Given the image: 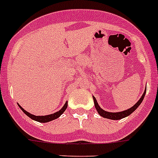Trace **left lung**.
<instances>
[{
    "label": "left lung",
    "instance_id": "8db88e82",
    "mask_svg": "<svg viewBox=\"0 0 158 158\" xmlns=\"http://www.w3.org/2000/svg\"><path fill=\"white\" fill-rule=\"evenodd\" d=\"M145 92H146V87H145V90L144 91V93L142 94V97L138 100L137 103H135V105H134L132 107L129 108L128 110H123V111H120V112H108L104 110H102V108L100 107L99 105H98V102H97V100L96 98H94V96H93V99H94V106H95L96 110H97V111H98V114L100 116H102V117L105 118H108V119H111V120H119V119H122L123 118H126L127 116H129L130 114L133 113V112L137 109L140 106V104L142 103V102L143 101L144 97L145 95Z\"/></svg>",
    "mask_w": 158,
    "mask_h": 158
}]
</instances>
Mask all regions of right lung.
I'll list each match as a JSON object with an SVG mask.
<instances>
[{"mask_svg": "<svg viewBox=\"0 0 158 158\" xmlns=\"http://www.w3.org/2000/svg\"><path fill=\"white\" fill-rule=\"evenodd\" d=\"M18 106L22 111L24 112V113L27 116H28L30 118L32 119V120H35V121H36V122H39V123H48V122H51V121L58 118L59 117H60V116H61V114H63V113L65 111L66 109H67V107H68V102H65V104H64V106H63V107L61 108V109H60L59 111L56 112V113H54V114H52L43 115V116H36V115L31 114L28 113V111H26L24 109H23V108H22L21 106L19 105V104H18Z\"/></svg>", "mask_w": 158, "mask_h": 158, "instance_id": "obj_1", "label": "right lung"}]
</instances>
